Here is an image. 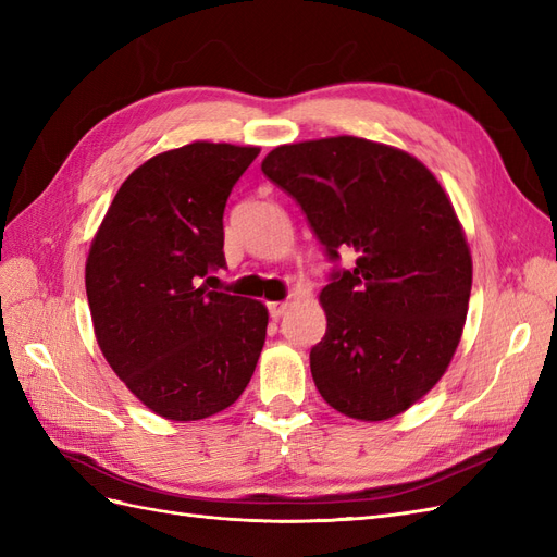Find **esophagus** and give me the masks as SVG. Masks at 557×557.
I'll return each instance as SVG.
<instances>
[{
  "label": "esophagus",
  "mask_w": 557,
  "mask_h": 557,
  "mask_svg": "<svg viewBox=\"0 0 557 557\" xmlns=\"http://www.w3.org/2000/svg\"><path fill=\"white\" fill-rule=\"evenodd\" d=\"M288 307H290V301H269V305H267L272 318H281L285 311H288Z\"/></svg>",
  "instance_id": "obj_1"
}]
</instances>
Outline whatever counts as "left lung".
Masks as SVG:
<instances>
[{
    "instance_id": "8db88e82",
    "label": "left lung",
    "mask_w": 557,
    "mask_h": 557,
    "mask_svg": "<svg viewBox=\"0 0 557 557\" xmlns=\"http://www.w3.org/2000/svg\"><path fill=\"white\" fill-rule=\"evenodd\" d=\"M264 176L293 195L332 260L311 376L332 409L379 423L428 395L458 350L471 252L442 183L407 150L360 137L276 146Z\"/></svg>"
}]
</instances>
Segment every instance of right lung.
<instances>
[{"label":"right lung","instance_id":"right-lung-1","mask_svg":"<svg viewBox=\"0 0 557 557\" xmlns=\"http://www.w3.org/2000/svg\"><path fill=\"white\" fill-rule=\"evenodd\" d=\"M258 153L193 141L153 156L125 178L92 239L86 293L99 350L166 420L221 413L256 372L267 307L199 281L225 267V201Z\"/></svg>","mask_w":557,"mask_h":557}]
</instances>
